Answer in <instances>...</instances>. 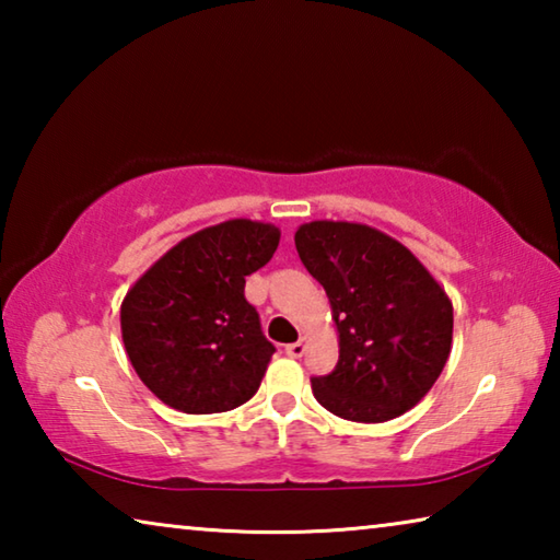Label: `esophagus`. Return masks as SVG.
<instances>
[{
  "label": "esophagus",
  "instance_id": "1",
  "mask_svg": "<svg viewBox=\"0 0 560 560\" xmlns=\"http://www.w3.org/2000/svg\"><path fill=\"white\" fill-rule=\"evenodd\" d=\"M303 353H306V340H296V343H289L287 346V355H291V358H301Z\"/></svg>",
  "mask_w": 560,
  "mask_h": 560
}]
</instances>
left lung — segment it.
Wrapping results in <instances>:
<instances>
[{
	"instance_id": "8db88e82",
	"label": "left lung",
	"mask_w": 560,
	"mask_h": 560,
	"mask_svg": "<svg viewBox=\"0 0 560 560\" xmlns=\"http://www.w3.org/2000/svg\"><path fill=\"white\" fill-rule=\"evenodd\" d=\"M293 242L338 328L336 368L311 377L316 400L353 422L400 417L447 363L450 296L407 246L368 224L308 222Z\"/></svg>"
}]
</instances>
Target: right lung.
Segmentation results:
<instances>
[{"instance_id": "right-lung-1", "label": "right lung", "mask_w": 560, "mask_h": 560, "mask_svg": "<svg viewBox=\"0 0 560 560\" xmlns=\"http://www.w3.org/2000/svg\"><path fill=\"white\" fill-rule=\"evenodd\" d=\"M273 224L230 220L187 236L160 257L120 306L126 353L140 381L187 415L226 412L259 390L273 355L249 273L279 246Z\"/></svg>"}]
</instances>
